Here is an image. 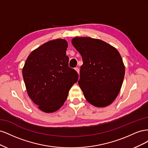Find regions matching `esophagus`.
Returning a JSON list of instances; mask_svg holds the SVG:
<instances>
[{
	"label": "esophagus",
	"instance_id": "34e87169",
	"mask_svg": "<svg viewBox=\"0 0 148 148\" xmlns=\"http://www.w3.org/2000/svg\"><path fill=\"white\" fill-rule=\"evenodd\" d=\"M75 70L77 71V73L79 74V69L78 68V67H76V68L75 69Z\"/></svg>",
	"mask_w": 148,
	"mask_h": 148
}]
</instances>
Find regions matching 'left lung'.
I'll list each match as a JSON object with an SVG mask.
<instances>
[{"label":"left lung","mask_w":148,"mask_h":148,"mask_svg":"<svg viewBox=\"0 0 148 148\" xmlns=\"http://www.w3.org/2000/svg\"><path fill=\"white\" fill-rule=\"evenodd\" d=\"M73 46L82 57L78 84L86 99L103 107L110 104L120 92L125 66L119 51L99 39L75 38Z\"/></svg>","instance_id":"obj_1"}]
</instances>
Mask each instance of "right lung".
<instances>
[{
  "mask_svg": "<svg viewBox=\"0 0 148 148\" xmlns=\"http://www.w3.org/2000/svg\"><path fill=\"white\" fill-rule=\"evenodd\" d=\"M67 47L62 39L44 44L30 53L23 69L28 96L44 112L59 109L78 79V73L69 66Z\"/></svg>",
  "mask_w": 148,
  "mask_h": 148,
  "instance_id": "obj_1",
  "label": "right lung"
}]
</instances>
